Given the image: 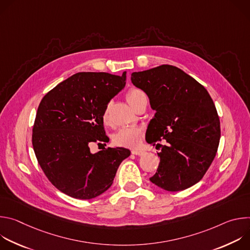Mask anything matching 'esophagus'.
<instances>
[{"mask_svg":"<svg viewBox=\"0 0 250 250\" xmlns=\"http://www.w3.org/2000/svg\"><path fill=\"white\" fill-rule=\"evenodd\" d=\"M131 153L134 154V155H142V154L145 153V151L144 150H139V149H132Z\"/></svg>","mask_w":250,"mask_h":250,"instance_id":"1","label":"esophagus"}]
</instances>
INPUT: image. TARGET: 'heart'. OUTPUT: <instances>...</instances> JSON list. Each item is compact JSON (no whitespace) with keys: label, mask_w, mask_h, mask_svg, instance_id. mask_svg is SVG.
<instances>
[{"label":"heart","mask_w":250,"mask_h":250,"mask_svg":"<svg viewBox=\"0 0 250 250\" xmlns=\"http://www.w3.org/2000/svg\"><path fill=\"white\" fill-rule=\"evenodd\" d=\"M141 91L131 89L127 95H126V101L127 103L132 105V104L136 101V99L142 95ZM103 122L104 125L109 124V112L108 109H105L103 113ZM144 136V131L139 127H132V126H125L121 129H119L116 133L113 135V141L116 146H124V147H130L134 148L137 147Z\"/></svg>","instance_id":"heart-1"}]
</instances>
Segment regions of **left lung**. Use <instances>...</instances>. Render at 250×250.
<instances>
[{
    "mask_svg": "<svg viewBox=\"0 0 250 250\" xmlns=\"http://www.w3.org/2000/svg\"><path fill=\"white\" fill-rule=\"evenodd\" d=\"M132 84L144 91L155 111L146 139L150 145L165 139L160 162L149 180L177 192L197 184L216 156L221 125L209 94L183 70L161 65L131 73Z\"/></svg>",
    "mask_w": 250,
    "mask_h": 250,
    "instance_id": "1",
    "label": "left lung"
}]
</instances>
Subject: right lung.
Returning a JSON list of instances; mask_svg holds the SVG:
<instances>
[{
    "mask_svg": "<svg viewBox=\"0 0 250 250\" xmlns=\"http://www.w3.org/2000/svg\"><path fill=\"white\" fill-rule=\"evenodd\" d=\"M122 76L79 72L62 81L42 100L32 128V146L48 180L62 193L80 200L108 190L130 151L124 147L90 151L106 142L103 113L125 86Z\"/></svg>",
    "mask_w": 250,
    "mask_h": 250,
    "instance_id": "right-lung-1",
    "label": "right lung"
}]
</instances>
